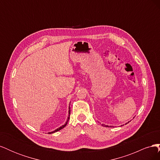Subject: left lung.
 Segmentation results:
<instances>
[{"label": "left lung", "mask_w": 160, "mask_h": 160, "mask_svg": "<svg viewBox=\"0 0 160 160\" xmlns=\"http://www.w3.org/2000/svg\"><path fill=\"white\" fill-rule=\"evenodd\" d=\"M102 125H103V126H105V127H109V128H111V126H108V125H105L104 124H102Z\"/></svg>", "instance_id": "left-lung-1"}]
</instances>
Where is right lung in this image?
I'll use <instances>...</instances> for the list:
<instances>
[{"instance_id": "add662e5", "label": "right lung", "mask_w": 160, "mask_h": 160, "mask_svg": "<svg viewBox=\"0 0 160 160\" xmlns=\"http://www.w3.org/2000/svg\"><path fill=\"white\" fill-rule=\"evenodd\" d=\"M70 113H71V110H70V108H69V117H68V118H67V122H66V123L63 125H62L61 127H60V128H57V129H55V131H53V132H49V133H55V132H58V131H59V130H61V129H62V128H64L66 125H67V123H68V122H69V118H70Z\"/></svg>"}]
</instances>
